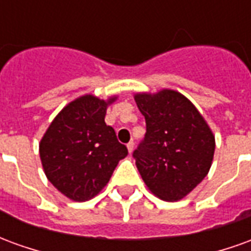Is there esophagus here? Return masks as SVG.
<instances>
[{
  "mask_svg": "<svg viewBox=\"0 0 251 251\" xmlns=\"http://www.w3.org/2000/svg\"><path fill=\"white\" fill-rule=\"evenodd\" d=\"M126 147H127V151H129V153H131L133 152V149H134V142H129Z\"/></svg>",
  "mask_w": 251,
  "mask_h": 251,
  "instance_id": "34e87169",
  "label": "esophagus"
}]
</instances>
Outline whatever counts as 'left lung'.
Here are the masks:
<instances>
[{
	"mask_svg": "<svg viewBox=\"0 0 251 251\" xmlns=\"http://www.w3.org/2000/svg\"><path fill=\"white\" fill-rule=\"evenodd\" d=\"M147 134L133 153L148 189L165 201H177L200 184L212 164L215 136L195 104L169 88L137 93Z\"/></svg>",
	"mask_w": 251,
	"mask_h": 251,
	"instance_id": "1",
	"label": "left lung"
}]
</instances>
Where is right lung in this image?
Returning a JSON list of instances; mask_svg holds the SVG:
<instances>
[{"label": "right lung", "mask_w": 251, "mask_h": 251, "mask_svg": "<svg viewBox=\"0 0 251 251\" xmlns=\"http://www.w3.org/2000/svg\"><path fill=\"white\" fill-rule=\"evenodd\" d=\"M117 95L99 99L86 94L66 104L53 118L39 145L47 179L74 201L93 199L109 183L127 149L106 125L107 106Z\"/></svg>", "instance_id": "add662e5"}]
</instances>
